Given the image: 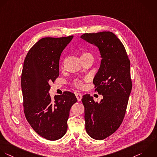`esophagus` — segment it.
<instances>
[{
  "mask_svg": "<svg viewBox=\"0 0 157 157\" xmlns=\"http://www.w3.org/2000/svg\"><path fill=\"white\" fill-rule=\"evenodd\" d=\"M75 95H76V97L78 101H80L81 100V98H82V94H79V93H76V94H75Z\"/></svg>",
  "mask_w": 157,
  "mask_h": 157,
  "instance_id": "obj_1",
  "label": "esophagus"
}]
</instances>
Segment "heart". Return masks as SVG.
Wrapping results in <instances>:
<instances>
[{
	"mask_svg": "<svg viewBox=\"0 0 157 157\" xmlns=\"http://www.w3.org/2000/svg\"><path fill=\"white\" fill-rule=\"evenodd\" d=\"M88 58H93V56L91 53L88 52H83L81 54V59L82 60L87 59ZM86 81V79L84 80H81L79 79H76L73 82V86L78 89H83L85 87L84 82Z\"/></svg>",
	"mask_w": 157,
	"mask_h": 157,
	"instance_id": "1",
	"label": "heart"
}]
</instances>
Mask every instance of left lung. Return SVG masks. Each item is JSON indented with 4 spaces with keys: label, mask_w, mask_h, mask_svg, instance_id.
<instances>
[{
    "label": "left lung",
    "mask_w": 157,
    "mask_h": 157,
    "mask_svg": "<svg viewBox=\"0 0 157 157\" xmlns=\"http://www.w3.org/2000/svg\"><path fill=\"white\" fill-rule=\"evenodd\" d=\"M81 38L97 46L102 57L93 83L103 98L98 103L86 94L81 100L87 133L103 140L113 134L124 119L132 89L130 61L124 44L111 32L86 33Z\"/></svg>",
    "instance_id": "obj_1"
}]
</instances>
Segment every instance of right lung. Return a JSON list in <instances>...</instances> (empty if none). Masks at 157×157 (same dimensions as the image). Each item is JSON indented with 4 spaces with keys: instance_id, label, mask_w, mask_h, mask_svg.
Wrapping results in <instances>:
<instances>
[{
    "instance_id": "1",
    "label": "right lung",
    "mask_w": 157,
    "mask_h": 157,
    "mask_svg": "<svg viewBox=\"0 0 157 157\" xmlns=\"http://www.w3.org/2000/svg\"><path fill=\"white\" fill-rule=\"evenodd\" d=\"M73 36L45 37L29 51L21 74V88L25 116L35 132L51 141L67 132V121L72 105L77 101L75 94L66 91L52 100L50 83L59 75L60 55Z\"/></svg>"
}]
</instances>
